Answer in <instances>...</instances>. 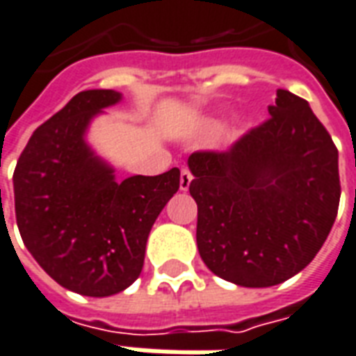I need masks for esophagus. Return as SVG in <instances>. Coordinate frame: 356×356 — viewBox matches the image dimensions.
I'll use <instances>...</instances> for the list:
<instances>
[{"label":"esophagus","mask_w":356,"mask_h":356,"mask_svg":"<svg viewBox=\"0 0 356 356\" xmlns=\"http://www.w3.org/2000/svg\"><path fill=\"white\" fill-rule=\"evenodd\" d=\"M191 180H193L191 170H189V168H181V172H180V189L181 191H188Z\"/></svg>","instance_id":"1"}]
</instances>
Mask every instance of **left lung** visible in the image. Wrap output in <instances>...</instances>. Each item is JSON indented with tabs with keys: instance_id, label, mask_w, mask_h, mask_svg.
Here are the masks:
<instances>
[{
	"instance_id": "obj_1",
	"label": "left lung",
	"mask_w": 356,
	"mask_h": 356,
	"mask_svg": "<svg viewBox=\"0 0 356 356\" xmlns=\"http://www.w3.org/2000/svg\"><path fill=\"white\" fill-rule=\"evenodd\" d=\"M268 112L227 152L188 159L200 259L242 287L277 285L306 268L340 204L338 148L308 101L277 90Z\"/></svg>"
}]
</instances>
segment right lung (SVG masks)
<instances>
[{"mask_svg": "<svg viewBox=\"0 0 356 356\" xmlns=\"http://www.w3.org/2000/svg\"><path fill=\"white\" fill-rule=\"evenodd\" d=\"M122 93L86 90L37 127L18 157L15 212L24 244L61 287L111 296L140 276L152 225L180 188V170L114 180L84 140Z\"/></svg>", "mask_w": 356, "mask_h": 356, "instance_id": "1", "label": "right lung"}]
</instances>
